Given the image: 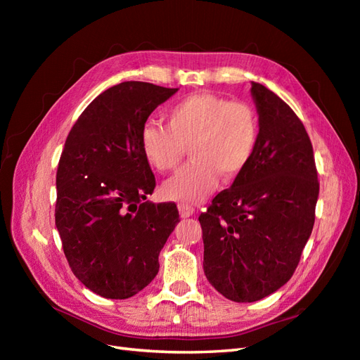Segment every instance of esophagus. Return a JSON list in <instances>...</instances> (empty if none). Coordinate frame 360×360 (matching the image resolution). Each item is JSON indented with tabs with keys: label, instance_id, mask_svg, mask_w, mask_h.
<instances>
[{
	"label": "esophagus",
	"instance_id": "obj_1",
	"mask_svg": "<svg viewBox=\"0 0 360 360\" xmlns=\"http://www.w3.org/2000/svg\"><path fill=\"white\" fill-rule=\"evenodd\" d=\"M179 213H180L181 217H189V216H192L195 213V209H193L192 205H189V204L180 202L179 204Z\"/></svg>",
	"mask_w": 360,
	"mask_h": 360
}]
</instances>
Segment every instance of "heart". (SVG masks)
I'll return each instance as SVG.
<instances>
[{
	"label": "heart",
	"instance_id": "obj_1",
	"mask_svg": "<svg viewBox=\"0 0 360 360\" xmlns=\"http://www.w3.org/2000/svg\"><path fill=\"white\" fill-rule=\"evenodd\" d=\"M163 117L167 127L144 124L139 144L146 160L160 172L177 171L189 148V165L163 184V193L171 200H202L217 177L236 179L254 156L259 123L246 102L195 93L169 106Z\"/></svg>",
	"mask_w": 360,
	"mask_h": 360
}]
</instances>
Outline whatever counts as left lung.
<instances>
[{
	"label": "left lung",
	"instance_id": "1",
	"mask_svg": "<svg viewBox=\"0 0 360 360\" xmlns=\"http://www.w3.org/2000/svg\"><path fill=\"white\" fill-rule=\"evenodd\" d=\"M259 135L254 156L231 188L198 221L204 274L233 302H257L287 284L315 221L320 183L300 118L264 85L250 89Z\"/></svg>",
	"mask_w": 360,
	"mask_h": 360
}]
</instances>
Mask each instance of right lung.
Returning a JSON list of instances; mask_svg holds the SVG:
<instances>
[{
	"label": "right lung",
	"instance_id": "obj_1",
	"mask_svg": "<svg viewBox=\"0 0 360 360\" xmlns=\"http://www.w3.org/2000/svg\"><path fill=\"white\" fill-rule=\"evenodd\" d=\"M176 91L117 84L85 108L64 144L56 225L73 275L102 297L127 299L147 287L180 222L174 202L146 201L156 179L139 144L148 115Z\"/></svg>",
	"mask_w": 360,
	"mask_h": 360
}]
</instances>
